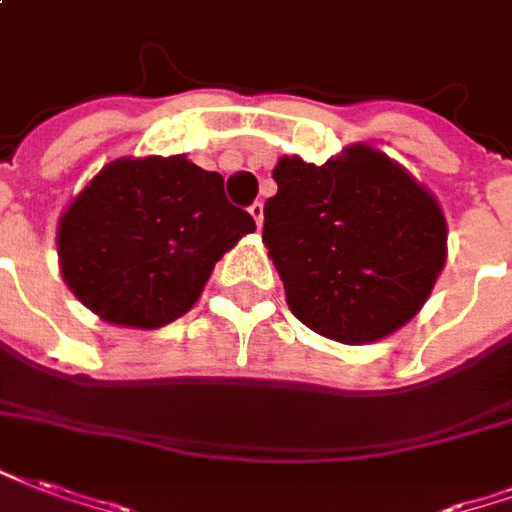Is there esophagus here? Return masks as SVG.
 Here are the masks:
<instances>
[{
	"instance_id": "34e87169",
	"label": "esophagus",
	"mask_w": 512,
	"mask_h": 512,
	"mask_svg": "<svg viewBox=\"0 0 512 512\" xmlns=\"http://www.w3.org/2000/svg\"><path fill=\"white\" fill-rule=\"evenodd\" d=\"M249 214H252V219L257 222V227L263 225V203H260V200H255V203L249 206Z\"/></svg>"
}]
</instances>
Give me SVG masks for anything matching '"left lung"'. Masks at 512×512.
Here are the masks:
<instances>
[{
  "mask_svg": "<svg viewBox=\"0 0 512 512\" xmlns=\"http://www.w3.org/2000/svg\"><path fill=\"white\" fill-rule=\"evenodd\" d=\"M274 181L263 241L301 323L363 344L418 314L445 266L448 225L407 170L352 146L325 165L282 157Z\"/></svg>",
  "mask_w": 512,
  "mask_h": 512,
  "instance_id": "left-lung-1",
  "label": "left lung"
}]
</instances>
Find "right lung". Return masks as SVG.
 I'll return each instance as SVG.
<instances>
[{
    "label": "right lung",
    "mask_w": 512,
    "mask_h": 512,
    "mask_svg": "<svg viewBox=\"0 0 512 512\" xmlns=\"http://www.w3.org/2000/svg\"><path fill=\"white\" fill-rule=\"evenodd\" d=\"M252 230L219 173L181 154L116 160L64 211L62 276L102 320L162 328L195 306L214 263Z\"/></svg>",
    "instance_id": "add662e5"
}]
</instances>
